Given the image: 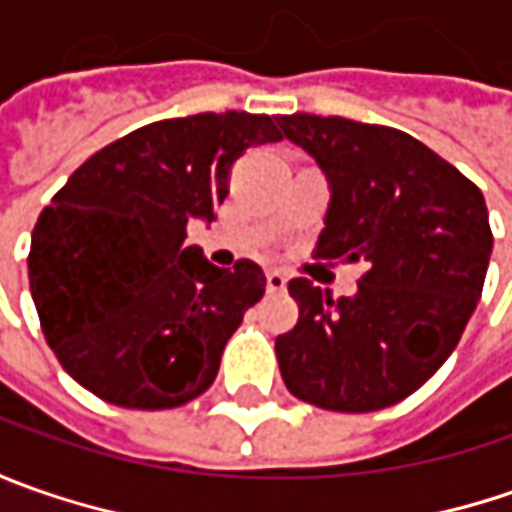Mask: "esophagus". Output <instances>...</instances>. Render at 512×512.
Listing matches in <instances>:
<instances>
[{
	"label": "esophagus",
	"mask_w": 512,
	"mask_h": 512,
	"mask_svg": "<svg viewBox=\"0 0 512 512\" xmlns=\"http://www.w3.org/2000/svg\"><path fill=\"white\" fill-rule=\"evenodd\" d=\"M267 290H270V293H285L287 290L285 273H279V270H270V273H267Z\"/></svg>",
	"instance_id": "esophagus-1"
}]
</instances>
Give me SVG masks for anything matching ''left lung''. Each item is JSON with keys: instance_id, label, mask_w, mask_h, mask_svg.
Returning <instances> with one entry per match:
<instances>
[{"instance_id": "8db88e82", "label": "left lung", "mask_w": 512, "mask_h": 512, "mask_svg": "<svg viewBox=\"0 0 512 512\" xmlns=\"http://www.w3.org/2000/svg\"><path fill=\"white\" fill-rule=\"evenodd\" d=\"M282 136L330 187L316 256L362 262L356 296L333 302L293 279L296 327L276 339L287 390L336 413H370L416 393L456 350L493 250L479 187L402 130L293 113Z\"/></svg>"}]
</instances>
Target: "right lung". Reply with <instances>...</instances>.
I'll use <instances>...</instances> for the list:
<instances>
[{
  "label": "right lung",
  "instance_id": "1",
  "mask_svg": "<svg viewBox=\"0 0 512 512\" xmlns=\"http://www.w3.org/2000/svg\"><path fill=\"white\" fill-rule=\"evenodd\" d=\"M265 113H196L116 139L39 213L28 279L50 350L93 396L165 410L202 396L227 339L265 296L256 262L185 247L213 222L247 148L279 142Z\"/></svg>",
  "mask_w": 512,
  "mask_h": 512
}]
</instances>
